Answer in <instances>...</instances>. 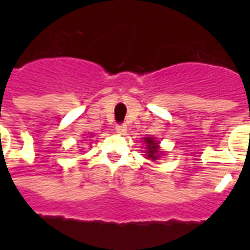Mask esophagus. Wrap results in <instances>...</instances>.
I'll return each mask as SVG.
<instances>
[{
    "instance_id": "1",
    "label": "esophagus",
    "mask_w": 250,
    "mask_h": 250,
    "mask_svg": "<svg viewBox=\"0 0 250 250\" xmlns=\"http://www.w3.org/2000/svg\"><path fill=\"white\" fill-rule=\"evenodd\" d=\"M115 131H117V133H119V135H123V133L127 131V125H115Z\"/></svg>"
}]
</instances>
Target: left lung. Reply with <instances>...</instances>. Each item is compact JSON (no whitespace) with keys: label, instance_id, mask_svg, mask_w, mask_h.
Here are the masks:
<instances>
[{"label":"left lung","instance_id":"1","mask_svg":"<svg viewBox=\"0 0 250 250\" xmlns=\"http://www.w3.org/2000/svg\"><path fill=\"white\" fill-rule=\"evenodd\" d=\"M144 143L146 144V158L152 161H156L160 157V146H158V141L154 137H144Z\"/></svg>","mask_w":250,"mask_h":250}]
</instances>
